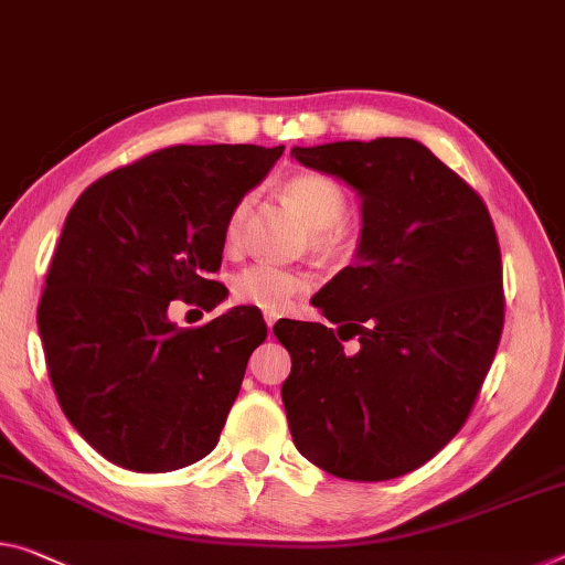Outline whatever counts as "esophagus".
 <instances>
[{
  "mask_svg": "<svg viewBox=\"0 0 565 565\" xmlns=\"http://www.w3.org/2000/svg\"><path fill=\"white\" fill-rule=\"evenodd\" d=\"M277 318H280V312H277V310H265V323H267V328H270V331H273V326L277 323Z\"/></svg>",
  "mask_w": 565,
  "mask_h": 565,
  "instance_id": "obj_1",
  "label": "esophagus"
}]
</instances>
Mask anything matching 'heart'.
I'll return each mask as SVG.
<instances>
[{"mask_svg":"<svg viewBox=\"0 0 565 565\" xmlns=\"http://www.w3.org/2000/svg\"><path fill=\"white\" fill-rule=\"evenodd\" d=\"M285 194L300 206L302 214L310 224L312 245L318 249H343L349 245V227L341 222L345 210H349V199L345 192L335 184L333 179L323 177L318 171H300L285 181ZM249 210V196L239 199L227 214L224 222V239L227 245H234L239 239L242 224ZM310 288V277L306 273L290 270L275 263H255L237 273L232 282L234 298L257 308H285L295 295Z\"/></svg>","mask_w":565,"mask_h":565,"instance_id":"obj_1","label":"heart"}]
</instances>
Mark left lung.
I'll return each mask as SVG.
<instances>
[{
	"label": "left lung",
	"instance_id": "left-lung-1",
	"mask_svg": "<svg viewBox=\"0 0 565 565\" xmlns=\"http://www.w3.org/2000/svg\"><path fill=\"white\" fill-rule=\"evenodd\" d=\"M361 196L355 263L312 298L338 323L280 320L282 404L298 452L343 480L416 470L470 416L498 351L505 295L480 194L414 138L295 146ZM359 337L362 349L342 351Z\"/></svg>",
	"mask_w": 565,
	"mask_h": 565
}]
</instances>
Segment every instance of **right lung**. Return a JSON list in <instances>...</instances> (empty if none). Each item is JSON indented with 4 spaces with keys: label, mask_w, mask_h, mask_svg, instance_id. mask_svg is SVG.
I'll return each mask as SVG.
<instances>
[{
    "label": "right lung",
    "mask_w": 565,
    "mask_h": 565,
    "mask_svg": "<svg viewBox=\"0 0 565 565\" xmlns=\"http://www.w3.org/2000/svg\"><path fill=\"white\" fill-rule=\"evenodd\" d=\"M285 146H169L100 177L67 214L38 308L52 388L81 437L134 472H171L220 441L263 312L199 328L171 300L212 310L227 288L224 222Z\"/></svg>",
    "instance_id": "1"
}]
</instances>
